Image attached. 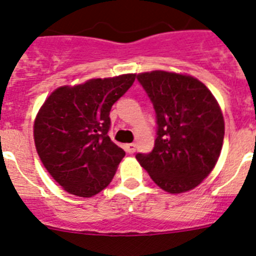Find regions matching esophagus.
I'll return each instance as SVG.
<instances>
[{"label": "esophagus", "instance_id": "obj_1", "mask_svg": "<svg viewBox=\"0 0 256 256\" xmlns=\"http://www.w3.org/2000/svg\"><path fill=\"white\" fill-rule=\"evenodd\" d=\"M126 151L128 154H133L136 151V144H126Z\"/></svg>", "mask_w": 256, "mask_h": 256}]
</instances>
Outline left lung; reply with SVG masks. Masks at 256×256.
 Returning a JSON list of instances; mask_svg holds the SVG:
<instances>
[{"instance_id":"obj_1","label":"left lung","mask_w":256,"mask_h":256,"mask_svg":"<svg viewBox=\"0 0 256 256\" xmlns=\"http://www.w3.org/2000/svg\"><path fill=\"white\" fill-rule=\"evenodd\" d=\"M156 114L152 151L136 159L169 194L198 186L216 166L224 138L220 108L194 76L155 70L137 76Z\"/></svg>"}]
</instances>
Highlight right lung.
<instances>
[{"mask_svg": "<svg viewBox=\"0 0 256 256\" xmlns=\"http://www.w3.org/2000/svg\"><path fill=\"white\" fill-rule=\"evenodd\" d=\"M136 74L90 79L52 92L34 122L40 159L65 191L91 198L112 182L126 152L110 140V110Z\"/></svg>", "mask_w": 256, "mask_h": 256, "instance_id": "1", "label": "right lung"}]
</instances>
